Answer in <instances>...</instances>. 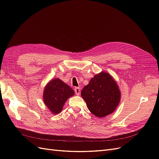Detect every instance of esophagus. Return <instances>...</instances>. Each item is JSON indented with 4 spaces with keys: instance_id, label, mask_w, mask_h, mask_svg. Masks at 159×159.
I'll return each mask as SVG.
<instances>
[{
    "instance_id": "esophagus-1",
    "label": "esophagus",
    "mask_w": 159,
    "mask_h": 159,
    "mask_svg": "<svg viewBox=\"0 0 159 159\" xmlns=\"http://www.w3.org/2000/svg\"><path fill=\"white\" fill-rule=\"evenodd\" d=\"M74 91H75V95H79L80 94V91H81V90H80V88H78V87H76V88H75Z\"/></svg>"
}]
</instances>
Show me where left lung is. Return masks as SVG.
Returning <instances> with one entry per match:
<instances>
[{
  "instance_id": "left-lung-1",
  "label": "left lung",
  "mask_w": 159,
  "mask_h": 159,
  "mask_svg": "<svg viewBox=\"0 0 159 159\" xmlns=\"http://www.w3.org/2000/svg\"><path fill=\"white\" fill-rule=\"evenodd\" d=\"M88 109L98 117L112 113L120 102L118 85L109 74L101 72L91 79L81 92Z\"/></svg>"
}]
</instances>
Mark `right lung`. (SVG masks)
<instances>
[{"instance_id": "1", "label": "right lung", "mask_w": 159, "mask_h": 159, "mask_svg": "<svg viewBox=\"0 0 159 159\" xmlns=\"http://www.w3.org/2000/svg\"><path fill=\"white\" fill-rule=\"evenodd\" d=\"M74 95L69 85L58 78L52 80L47 84L44 91V102L53 114L61 112L66 100Z\"/></svg>"}]
</instances>
